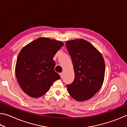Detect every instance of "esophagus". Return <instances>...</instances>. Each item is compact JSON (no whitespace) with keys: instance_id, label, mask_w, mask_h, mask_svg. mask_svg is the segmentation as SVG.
<instances>
[{"instance_id":"obj_1","label":"esophagus","mask_w":127,"mask_h":127,"mask_svg":"<svg viewBox=\"0 0 127 127\" xmlns=\"http://www.w3.org/2000/svg\"><path fill=\"white\" fill-rule=\"evenodd\" d=\"M59 74H60V76H61V78H63V73H60Z\"/></svg>"}]
</instances>
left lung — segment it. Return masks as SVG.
Segmentation results:
<instances>
[{"mask_svg": "<svg viewBox=\"0 0 127 127\" xmlns=\"http://www.w3.org/2000/svg\"><path fill=\"white\" fill-rule=\"evenodd\" d=\"M71 57L74 79L66 85L68 93L75 100L90 99L101 87L105 76V62L101 53L87 41L77 39L66 41Z\"/></svg>", "mask_w": 127, "mask_h": 127, "instance_id": "1", "label": "left lung"}]
</instances>
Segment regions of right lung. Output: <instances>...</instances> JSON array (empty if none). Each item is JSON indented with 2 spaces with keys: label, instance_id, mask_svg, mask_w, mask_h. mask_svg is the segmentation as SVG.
<instances>
[{
  "label": "right lung",
  "instance_id": "right-lung-1",
  "mask_svg": "<svg viewBox=\"0 0 127 127\" xmlns=\"http://www.w3.org/2000/svg\"><path fill=\"white\" fill-rule=\"evenodd\" d=\"M63 45L59 41L41 37L21 50L17 59L16 75L21 88L28 95L40 97L61 78L54 70L53 57Z\"/></svg>",
  "mask_w": 127,
  "mask_h": 127
}]
</instances>
